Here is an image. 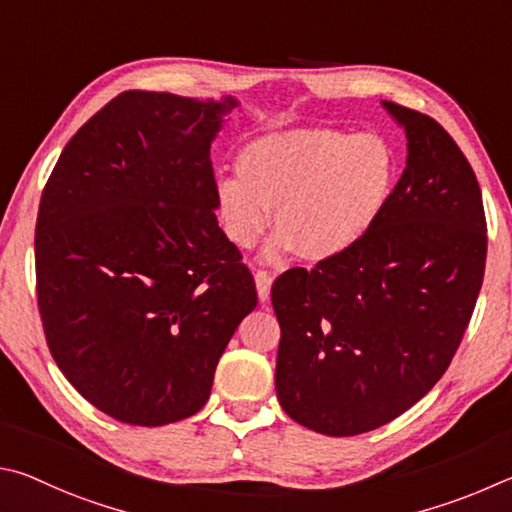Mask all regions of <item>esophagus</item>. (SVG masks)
I'll use <instances>...</instances> for the list:
<instances>
[{
  "label": "esophagus",
  "mask_w": 512,
  "mask_h": 512,
  "mask_svg": "<svg viewBox=\"0 0 512 512\" xmlns=\"http://www.w3.org/2000/svg\"><path fill=\"white\" fill-rule=\"evenodd\" d=\"M254 281H256V292H258V299H261V303L270 301L272 274L265 272V270H258V272L254 274Z\"/></svg>",
  "instance_id": "esophagus-1"
}]
</instances>
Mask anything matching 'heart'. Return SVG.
Returning <instances> with one entry per match:
<instances>
[{
	"mask_svg": "<svg viewBox=\"0 0 512 512\" xmlns=\"http://www.w3.org/2000/svg\"><path fill=\"white\" fill-rule=\"evenodd\" d=\"M238 177H220L213 206L224 236L249 249L272 222L265 261L294 251L312 265L333 263L378 227L398 184V155L375 132L335 128L270 132L242 146Z\"/></svg>",
	"mask_w": 512,
	"mask_h": 512,
	"instance_id": "obj_1",
	"label": "heart"
}]
</instances>
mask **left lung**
<instances>
[{"instance_id":"obj_1","label":"left lung","mask_w":512,"mask_h":512,"mask_svg":"<svg viewBox=\"0 0 512 512\" xmlns=\"http://www.w3.org/2000/svg\"><path fill=\"white\" fill-rule=\"evenodd\" d=\"M407 137L391 206L351 254L272 288L276 396L312 432L355 436L405 414L443 378L486 270L481 188L427 114L382 101Z\"/></svg>"}]
</instances>
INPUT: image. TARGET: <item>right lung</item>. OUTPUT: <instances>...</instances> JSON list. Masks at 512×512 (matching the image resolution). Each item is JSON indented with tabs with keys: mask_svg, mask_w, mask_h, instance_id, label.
<instances>
[{
	"mask_svg": "<svg viewBox=\"0 0 512 512\" xmlns=\"http://www.w3.org/2000/svg\"><path fill=\"white\" fill-rule=\"evenodd\" d=\"M238 101L123 92L62 150L35 224L49 351L121 423L197 414L256 285L218 227L211 143Z\"/></svg>",
	"mask_w": 512,
	"mask_h": 512,
	"instance_id": "add662e5",
	"label": "right lung"
}]
</instances>
